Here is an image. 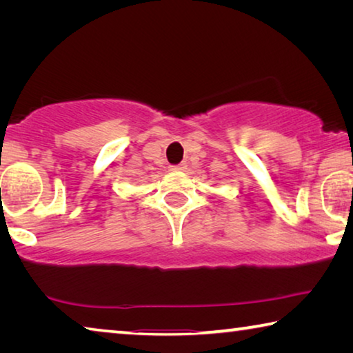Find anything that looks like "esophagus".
I'll return each instance as SVG.
<instances>
[{
	"label": "esophagus",
	"mask_w": 353,
	"mask_h": 353,
	"mask_svg": "<svg viewBox=\"0 0 353 353\" xmlns=\"http://www.w3.org/2000/svg\"><path fill=\"white\" fill-rule=\"evenodd\" d=\"M185 168V163H181V165H171L170 166V171H181Z\"/></svg>",
	"instance_id": "1"
}]
</instances>
